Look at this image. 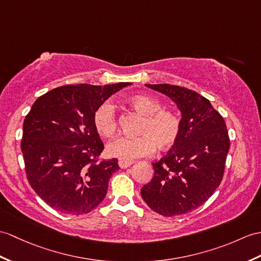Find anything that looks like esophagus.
<instances>
[{"label": "esophagus", "mask_w": 261, "mask_h": 261, "mask_svg": "<svg viewBox=\"0 0 261 261\" xmlns=\"http://www.w3.org/2000/svg\"><path fill=\"white\" fill-rule=\"evenodd\" d=\"M131 165H132L131 162H125V161H122V160H119V167L121 169H126V168H129Z\"/></svg>", "instance_id": "1"}]
</instances>
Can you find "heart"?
Masks as SVG:
<instances>
[{
	"label": "heart",
	"mask_w": 261,
	"mask_h": 261,
	"mask_svg": "<svg viewBox=\"0 0 261 261\" xmlns=\"http://www.w3.org/2000/svg\"><path fill=\"white\" fill-rule=\"evenodd\" d=\"M129 105L144 117L137 138L119 137L107 145L112 158L131 162L150 155L156 148L170 149L178 141L181 132L179 114L169 109H161V103L147 94H136L128 99ZM96 131L103 137H112L118 128L116 109L111 101H105L93 114Z\"/></svg>",
	"instance_id": "1"
}]
</instances>
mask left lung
Instances as JSON below:
<instances>
[{
    "label": "left lung",
    "instance_id": "1",
    "mask_svg": "<svg viewBox=\"0 0 261 261\" xmlns=\"http://www.w3.org/2000/svg\"><path fill=\"white\" fill-rule=\"evenodd\" d=\"M170 98L181 112L178 141L153 162V178L141 197L156 214L185 215L213 196L225 171L230 142L225 120L202 95L171 84H145Z\"/></svg>",
    "mask_w": 261,
    "mask_h": 261
}]
</instances>
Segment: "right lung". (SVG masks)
Here are the masks:
<instances>
[{"instance_id": "right-lung-1", "label": "right lung", "mask_w": 261, "mask_h": 261, "mask_svg": "<svg viewBox=\"0 0 261 261\" xmlns=\"http://www.w3.org/2000/svg\"><path fill=\"white\" fill-rule=\"evenodd\" d=\"M130 82L75 84L38 98L23 122L21 149L29 184L46 204L84 215L106 198L118 159L96 161L105 145L93 123L96 109Z\"/></svg>"}]
</instances>
